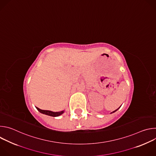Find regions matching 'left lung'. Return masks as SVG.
<instances>
[{
    "instance_id": "1",
    "label": "left lung",
    "mask_w": 156,
    "mask_h": 156,
    "mask_svg": "<svg viewBox=\"0 0 156 156\" xmlns=\"http://www.w3.org/2000/svg\"><path fill=\"white\" fill-rule=\"evenodd\" d=\"M118 109H119V108H117V110H115V111H114V112H115V111H117V110H118Z\"/></svg>"
}]
</instances>
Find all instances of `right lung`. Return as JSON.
I'll list each match as a JSON object with an SVG mask.
<instances>
[{"label":"right lung","instance_id":"1","mask_svg":"<svg viewBox=\"0 0 156 156\" xmlns=\"http://www.w3.org/2000/svg\"><path fill=\"white\" fill-rule=\"evenodd\" d=\"M36 108L41 113L49 115V116H52V117H58V116L62 115L64 112V111H61V112H52V111H50V110H41V109L39 108L38 107H36Z\"/></svg>","mask_w":156,"mask_h":156}]
</instances>
